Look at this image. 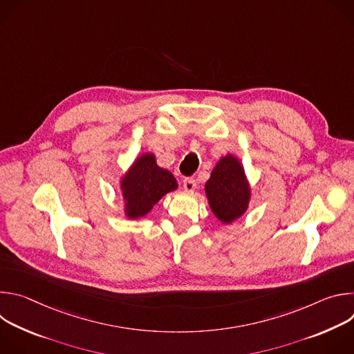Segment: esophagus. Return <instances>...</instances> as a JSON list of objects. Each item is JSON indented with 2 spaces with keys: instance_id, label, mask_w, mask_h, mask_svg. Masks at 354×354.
Here are the masks:
<instances>
[{
  "instance_id": "34e87169",
  "label": "esophagus",
  "mask_w": 354,
  "mask_h": 354,
  "mask_svg": "<svg viewBox=\"0 0 354 354\" xmlns=\"http://www.w3.org/2000/svg\"><path fill=\"white\" fill-rule=\"evenodd\" d=\"M183 189L187 192H193L196 189V180L193 178L183 179Z\"/></svg>"
}]
</instances>
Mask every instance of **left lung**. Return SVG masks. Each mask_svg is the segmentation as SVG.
<instances>
[{
    "label": "left lung",
    "mask_w": 354,
    "mask_h": 354,
    "mask_svg": "<svg viewBox=\"0 0 354 354\" xmlns=\"http://www.w3.org/2000/svg\"><path fill=\"white\" fill-rule=\"evenodd\" d=\"M206 196L212 212L223 224L234 223L246 212L250 187L236 157L228 154L217 162L206 182Z\"/></svg>",
    "instance_id": "obj_1"
}]
</instances>
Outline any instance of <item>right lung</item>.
Here are the masks:
<instances>
[{"instance_id": "1", "label": "right lung", "mask_w": 354, "mask_h": 354, "mask_svg": "<svg viewBox=\"0 0 354 354\" xmlns=\"http://www.w3.org/2000/svg\"><path fill=\"white\" fill-rule=\"evenodd\" d=\"M176 187L175 176L168 169L157 165L154 154L140 156L120 183L126 217L131 220L144 217L167 193Z\"/></svg>"}]
</instances>
